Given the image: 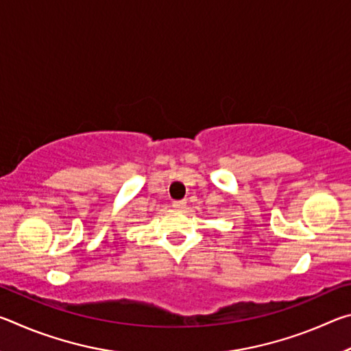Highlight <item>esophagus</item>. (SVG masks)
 I'll return each instance as SVG.
<instances>
[{
  "instance_id": "1",
  "label": "esophagus",
  "mask_w": 351,
  "mask_h": 351,
  "mask_svg": "<svg viewBox=\"0 0 351 351\" xmlns=\"http://www.w3.org/2000/svg\"><path fill=\"white\" fill-rule=\"evenodd\" d=\"M186 204H187L186 199H175L173 203H171V206H173L175 209H184V207H186Z\"/></svg>"
}]
</instances>
